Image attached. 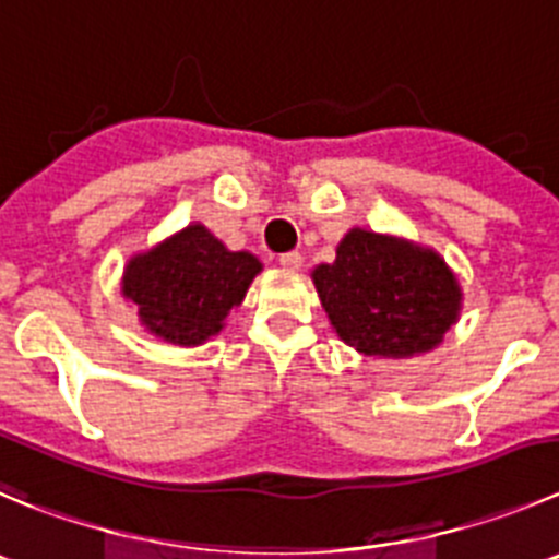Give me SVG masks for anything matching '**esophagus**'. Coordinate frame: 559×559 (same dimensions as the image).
I'll use <instances>...</instances> for the list:
<instances>
[{"label":"esophagus","instance_id":"obj_1","mask_svg":"<svg viewBox=\"0 0 559 559\" xmlns=\"http://www.w3.org/2000/svg\"><path fill=\"white\" fill-rule=\"evenodd\" d=\"M278 264L284 270H289V273H297V270L304 267V255L297 253V250H289V253L278 255Z\"/></svg>","mask_w":559,"mask_h":559}]
</instances>
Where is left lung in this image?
<instances>
[{
	"label": "left lung",
	"mask_w": 559,
	"mask_h": 559,
	"mask_svg": "<svg viewBox=\"0 0 559 559\" xmlns=\"http://www.w3.org/2000/svg\"><path fill=\"white\" fill-rule=\"evenodd\" d=\"M311 278L338 338L364 356L432 350L461 314V286L436 250L364 228L344 234L336 262Z\"/></svg>",
	"instance_id": "obj_1"
}]
</instances>
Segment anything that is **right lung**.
I'll return each instance as SVG.
<instances>
[{
    "mask_svg": "<svg viewBox=\"0 0 559 559\" xmlns=\"http://www.w3.org/2000/svg\"><path fill=\"white\" fill-rule=\"evenodd\" d=\"M262 262L248 250H228L206 226L192 223L156 248L129 259L123 297L138 306L145 331L162 342L195 347L223 331L228 311L242 304Z\"/></svg>",
    "mask_w": 559,
    "mask_h": 559,
    "instance_id": "add662e5",
    "label": "right lung"
}]
</instances>
